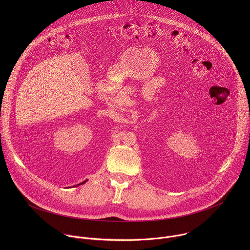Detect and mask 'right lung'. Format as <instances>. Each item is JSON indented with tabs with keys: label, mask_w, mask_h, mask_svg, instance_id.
I'll return each mask as SVG.
<instances>
[{
	"label": "right lung",
	"mask_w": 250,
	"mask_h": 250,
	"mask_svg": "<svg viewBox=\"0 0 250 250\" xmlns=\"http://www.w3.org/2000/svg\"><path fill=\"white\" fill-rule=\"evenodd\" d=\"M84 183H86V181H84L83 183H81V184H84ZM81 184H79V185H81Z\"/></svg>",
	"instance_id": "right-lung-1"
}]
</instances>
